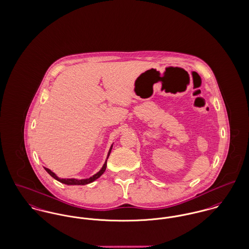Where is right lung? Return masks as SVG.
<instances>
[{
    "mask_svg": "<svg viewBox=\"0 0 249 249\" xmlns=\"http://www.w3.org/2000/svg\"><path fill=\"white\" fill-rule=\"evenodd\" d=\"M112 148H113V144H112V146H111V148H110V150H109V152H108V154H107V158H106V160H105V162H104V164H103V166H102V168L99 170V172H96V174H94L93 176H91V177H89V178H86V179H76V178H59V177H57V174L55 173V172H52L51 170H49V169H47V168H44V170L46 171V172H48L54 179H56L57 180L58 182H60V183H62V184H65V185H69V186H74V185H87V184H90V183H92V182H94L95 180H96L97 178H99L104 172H105V170H106V167H107V159H108V157H109V155H110V153H111V151H112Z\"/></svg>",
    "mask_w": 249,
    "mask_h": 249,
    "instance_id": "obj_1",
    "label": "right lung"
}]
</instances>
